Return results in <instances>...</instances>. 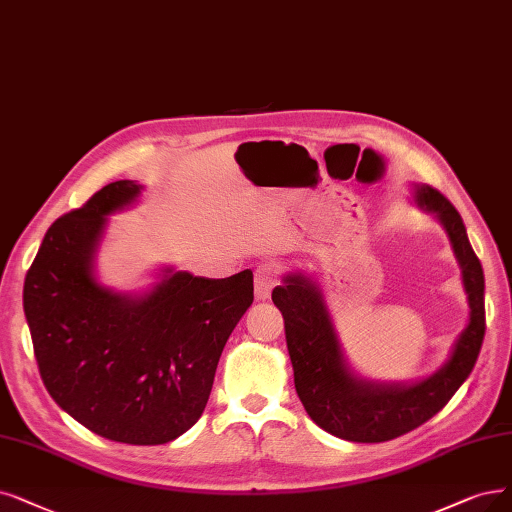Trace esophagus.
<instances>
[{
    "label": "esophagus",
    "mask_w": 512,
    "mask_h": 512,
    "mask_svg": "<svg viewBox=\"0 0 512 512\" xmlns=\"http://www.w3.org/2000/svg\"><path fill=\"white\" fill-rule=\"evenodd\" d=\"M279 283V269L273 262H262L254 271V292L258 300L269 298L275 285Z\"/></svg>",
    "instance_id": "1"
}]
</instances>
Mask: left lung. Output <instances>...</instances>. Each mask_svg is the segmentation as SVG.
<instances>
[{
    "label": "left lung",
    "mask_w": 512,
    "mask_h": 512,
    "mask_svg": "<svg viewBox=\"0 0 512 512\" xmlns=\"http://www.w3.org/2000/svg\"><path fill=\"white\" fill-rule=\"evenodd\" d=\"M416 203L439 218L452 241L468 296V325L439 370L416 384H378L357 378L344 361L319 285L294 273L273 290L283 315L296 393L323 431L355 443H382L414 431L441 412L477 363L485 336V279L464 222L445 195L416 187Z\"/></svg>",
    "instance_id": "8db88e82"
}]
</instances>
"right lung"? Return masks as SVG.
Wrapping results in <instances>:
<instances>
[{
	"instance_id": "1",
	"label": "right lung",
	"mask_w": 512,
	"mask_h": 512,
	"mask_svg": "<svg viewBox=\"0 0 512 512\" xmlns=\"http://www.w3.org/2000/svg\"><path fill=\"white\" fill-rule=\"evenodd\" d=\"M140 191L117 180L60 216L27 271L23 306L50 397L100 437L161 445L206 410L224 344L254 302V275L166 269L145 296L102 288L94 254L107 216Z\"/></svg>"
}]
</instances>
